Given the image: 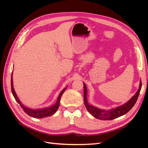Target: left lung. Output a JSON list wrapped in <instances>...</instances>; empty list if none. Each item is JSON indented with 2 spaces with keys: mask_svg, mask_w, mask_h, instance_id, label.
<instances>
[{
  "mask_svg": "<svg viewBox=\"0 0 148 148\" xmlns=\"http://www.w3.org/2000/svg\"><path fill=\"white\" fill-rule=\"evenodd\" d=\"M84 85V105L86 106V108L88 111L90 113L93 117L95 118L99 119V120H113L117 117H120L127 114L128 111L130 110L132 107L135 104V103L138 99V97L140 95V92L141 90V88L142 86L141 81H140V87H139L138 90L135 93L130 100H129L127 103H125L122 106H119L117 107H115L114 109H110V110H102L98 109L96 107H94L92 106L89 105L87 101V97H86V92H87V89L86 84L83 83Z\"/></svg>",
  "mask_w": 148,
  "mask_h": 148,
  "instance_id": "left-lung-1",
  "label": "left lung"
}]
</instances>
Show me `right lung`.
<instances>
[{"mask_svg": "<svg viewBox=\"0 0 148 148\" xmlns=\"http://www.w3.org/2000/svg\"><path fill=\"white\" fill-rule=\"evenodd\" d=\"M66 88H65V89H64L62 91V92L60 93V95L57 98V101L55 105H53V106L51 107H48V108H45V109H31L28 108V107H26L22 105L21 104V102L19 100L18 98L15 91L14 90V88L13 87V81H12V77H11V89H12V92L13 94V96H14L15 99L16 100V101L18 103L20 104V106H21V107L23 108V110L25 112L28 114V115L31 116V117H34V118H37V119H41V118H44V117H49V116L52 115L53 114H54L56 111L57 110L58 108L59 107V104H60V98L62 95H63V93L64 92V91H65Z\"/></svg>", "mask_w": 148, "mask_h": 148, "instance_id": "add662e5", "label": "right lung"}]
</instances>
